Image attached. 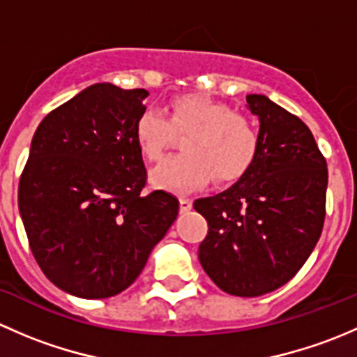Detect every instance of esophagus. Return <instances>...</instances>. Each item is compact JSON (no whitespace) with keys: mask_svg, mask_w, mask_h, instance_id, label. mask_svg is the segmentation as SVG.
I'll return each instance as SVG.
<instances>
[{"mask_svg":"<svg viewBox=\"0 0 357 357\" xmlns=\"http://www.w3.org/2000/svg\"><path fill=\"white\" fill-rule=\"evenodd\" d=\"M192 205H193V202L190 199H186V197H181V199H179V211L181 212H188L190 208H192Z\"/></svg>","mask_w":357,"mask_h":357,"instance_id":"1","label":"esophagus"}]
</instances>
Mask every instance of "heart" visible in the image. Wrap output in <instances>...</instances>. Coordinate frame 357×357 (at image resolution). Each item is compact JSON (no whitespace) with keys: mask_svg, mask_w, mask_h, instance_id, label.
<instances>
[{"mask_svg":"<svg viewBox=\"0 0 357 357\" xmlns=\"http://www.w3.org/2000/svg\"><path fill=\"white\" fill-rule=\"evenodd\" d=\"M176 135H188L183 139L185 153L165 158L150 174L162 190L188 192L211 176L215 183H233L257 155L259 135L250 119L204 95H179L171 100L167 114L145 109L136 117L135 139L149 160L164 155Z\"/></svg>","mask_w":357,"mask_h":357,"instance_id":"obj_1","label":"heart"}]
</instances>
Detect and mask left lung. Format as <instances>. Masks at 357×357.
Returning a JSON list of instances; mask_svg holds the SVG:
<instances>
[{"instance_id": "obj_1", "label": "left lung", "mask_w": 357, "mask_h": 357, "mask_svg": "<svg viewBox=\"0 0 357 357\" xmlns=\"http://www.w3.org/2000/svg\"><path fill=\"white\" fill-rule=\"evenodd\" d=\"M257 115V155L245 174L195 200L208 231L199 261L226 294L259 297L290 282L321 236L328 169L307 126L264 95H247Z\"/></svg>"}]
</instances>
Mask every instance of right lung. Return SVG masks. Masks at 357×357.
Returning <instances> with one entry per match:
<instances>
[{"mask_svg": "<svg viewBox=\"0 0 357 357\" xmlns=\"http://www.w3.org/2000/svg\"><path fill=\"white\" fill-rule=\"evenodd\" d=\"M146 96L98 82L50 112L32 138L20 218L46 278L75 297L128 289L178 218L174 195L142 193L146 169L135 122Z\"/></svg>", "mask_w": 357, "mask_h": 357, "instance_id": "obj_1", "label": "right lung"}]
</instances>
